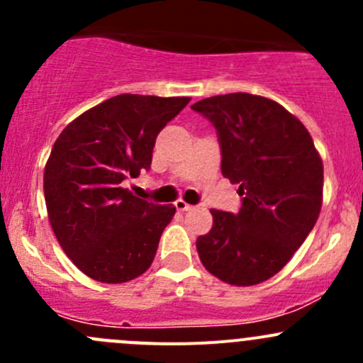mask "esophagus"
I'll use <instances>...</instances> for the list:
<instances>
[{"label": "esophagus", "mask_w": 363, "mask_h": 363, "mask_svg": "<svg viewBox=\"0 0 363 363\" xmlns=\"http://www.w3.org/2000/svg\"><path fill=\"white\" fill-rule=\"evenodd\" d=\"M175 208H177V211H189V208H191V205L186 202V200L179 199V200H175Z\"/></svg>", "instance_id": "34e87169"}]
</instances>
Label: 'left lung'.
Segmentation results:
<instances>
[{"instance_id": "8db88e82", "label": "left lung", "mask_w": 363, "mask_h": 363, "mask_svg": "<svg viewBox=\"0 0 363 363\" xmlns=\"http://www.w3.org/2000/svg\"><path fill=\"white\" fill-rule=\"evenodd\" d=\"M216 126L221 172L239 184V214L211 208V232L196 239L203 267L233 286L276 276L316 225L323 161L307 128L277 101L250 93L191 105Z\"/></svg>"}]
</instances>
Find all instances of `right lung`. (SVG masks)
I'll use <instances>...</instances> for the list:
<instances>
[{"instance_id":"1","label":"right lung","mask_w":363,"mask_h":363,"mask_svg":"<svg viewBox=\"0 0 363 363\" xmlns=\"http://www.w3.org/2000/svg\"><path fill=\"white\" fill-rule=\"evenodd\" d=\"M188 96L117 94L61 131L43 170L47 214L57 242L91 279L128 283L151 267L175 207L138 199L126 177L149 170L156 137Z\"/></svg>"}]
</instances>
